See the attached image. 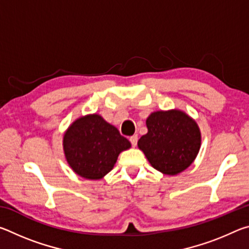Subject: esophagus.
Segmentation results:
<instances>
[{
  "instance_id": "34e87169",
  "label": "esophagus",
  "mask_w": 249,
  "mask_h": 249,
  "mask_svg": "<svg viewBox=\"0 0 249 249\" xmlns=\"http://www.w3.org/2000/svg\"><path fill=\"white\" fill-rule=\"evenodd\" d=\"M137 141H138V136H137V135H133V136L129 137V142H132L133 146H136V145H137Z\"/></svg>"
}]
</instances>
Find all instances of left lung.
<instances>
[{"label": "left lung", "instance_id": "left-lung-1", "mask_svg": "<svg viewBox=\"0 0 249 249\" xmlns=\"http://www.w3.org/2000/svg\"><path fill=\"white\" fill-rule=\"evenodd\" d=\"M146 126L137 145L156 170L176 176L191 166L201 147L199 125L191 116L177 108L156 111Z\"/></svg>", "mask_w": 249, "mask_h": 249}]
</instances>
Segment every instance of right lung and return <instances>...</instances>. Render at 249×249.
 <instances>
[{
	"label": "right lung",
	"mask_w": 249,
	"mask_h": 249,
	"mask_svg": "<svg viewBox=\"0 0 249 249\" xmlns=\"http://www.w3.org/2000/svg\"><path fill=\"white\" fill-rule=\"evenodd\" d=\"M67 162L75 174L89 180H100L113 169L119 155L130 148V142L115 126L102 116H80L64 134Z\"/></svg>",
	"instance_id": "1"
}]
</instances>
